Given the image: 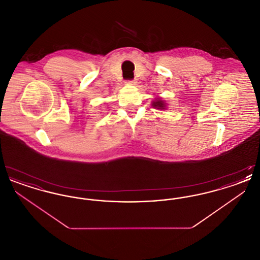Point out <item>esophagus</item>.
Listing matches in <instances>:
<instances>
[{
  "label": "esophagus",
  "instance_id": "34e87169",
  "mask_svg": "<svg viewBox=\"0 0 260 260\" xmlns=\"http://www.w3.org/2000/svg\"><path fill=\"white\" fill-rule=\"evenodd\" d=\"M126 84H128V85H135V84H136V81H135V80L127 81V82H126Z\"/></svg>",
  "mask_w": 260,
  "mask_h": 260
}]
</instances>
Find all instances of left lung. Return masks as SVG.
I'll list each match as a JSON object with an SVG mask.
<instances>
[{
    "label": "left lung",
    "instance_id": "left-lung-1",
    "mask_svg": "<svg viewBox=\"0 0 260 260\" xmlns=\"http://www.w3.org/2000/svg\"><path fill=\"white\" fill-rule=\"evenodd\" d=\"M152 106L154 107V108H157V109H166V103H165V101H162L161 100V99H156V100H154L153 102H152Z\"/></svg>",
    "mask_w": 260,
    "mask_h": 260
}]
</instances>
